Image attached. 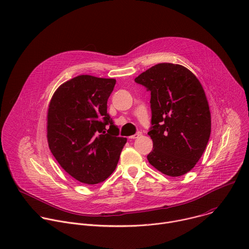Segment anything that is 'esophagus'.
Here are the masks:
<instances>
[{"label":"esophagus","mask_w":249,"mask_h":249,"mask_svg":"<svg viewBox=\"0 0 249 249\" xmlns=\"http://www.w3.org/2000/svg\"><path fill=\"white\" fill-rule=\"evenodd\" d=\"M140 136H142V132H138V133H136L135 135H133V136H130V137H129V139H131V140H134V139H137V138H139Z\"/></svg>","instance_id":"esophagus-1"}]
</instances>
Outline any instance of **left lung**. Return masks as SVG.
Listing matches in <instances>:
<instances>
[{"label":"left lung","mask_w":249,"mask_h":249,"mask_svg":"<svg viewBox=\"0 0 249 249\" xmlns=\"http://www.w3.org/2000/svg\"><path fill=\"white\" fill-rule=\"evenodd\" d=\"M135 82L151 91L149 162L171 177L187 173L202 157L211 134V113L201 83L187 68L171 63L153 66Z\"/></svg>","instance_id":"left-lung-1"}]
</instances>
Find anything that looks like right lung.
<instances>
[{
    "instance_id": "obj_1",
    "label": "right lung",
    "mask_w": 249,
    "mask_h": 249,
    "mask_svg": "<svg viewBox=\"0 0 249 249\" xmlns=\"http://www.w3.org/2000/svg\"><path fill=\"white\" fill-rule=\"evenodd\" d=\"M115 84V79L81 75L62 84L50 100L49 149L61 167L82 183H100L110 176L127 142L107 113Z\"/></svg>"
}]
</instances>
